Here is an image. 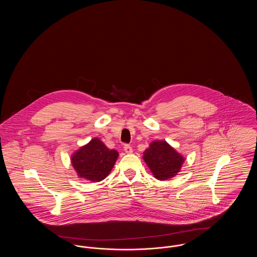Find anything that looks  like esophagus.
<instances>
[{
    "instance_id": "esophagus-1",
    "label": "esophagus",
    "mask_w": 257,
    "mask_h": 257,
    "mask_svg": "<svg viewBox=\"0 0 257 257\" xmlns=\"http://www.w3.org/2000/svg\"><path fill=\"white\" fill-rule=\"evenodd\" d=\"M124 151L127 153V154H131L132 152H133V148L131 146H129V145H124Z\"/></svg>"
}]
</instances>
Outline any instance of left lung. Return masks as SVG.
<instances>
[{
	"label": "left lung",
	"mask_w": 257,
	"mask_h": 257,
	"mask_svg": "<svg viewBox=\"0 0 257 257\" xmlns=\"http://www.w3.org/2000/svg\"><path fill=\"white\" fill-rule=\"evenodd\" d=\"M144 160L159 180H166L179 172L184 159L166 142H153L145 151Z\"/></svg>",
	"instance_id": "obj_1"
}]
</instances>
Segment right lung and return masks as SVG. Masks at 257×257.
Instances as JSON below:
<instances>
[{
	"instance_id": "right-lung-1",
	"label": "right lung",
	"mask_w": 257,
	"mask_h": 257,
	"mask_svg": "<svg viewBox=\"0 0 257 257\" xmlns=\"http://www.w3.org/2000/svg\"><path fill=\"white\" fill-rule=\"evenodd\" d=\"M117 157L116 150L109 149L101 141L93 139L73 154L71 161L80 177L99 182L108 176Z\"/></svg>"
}]
</instances>
